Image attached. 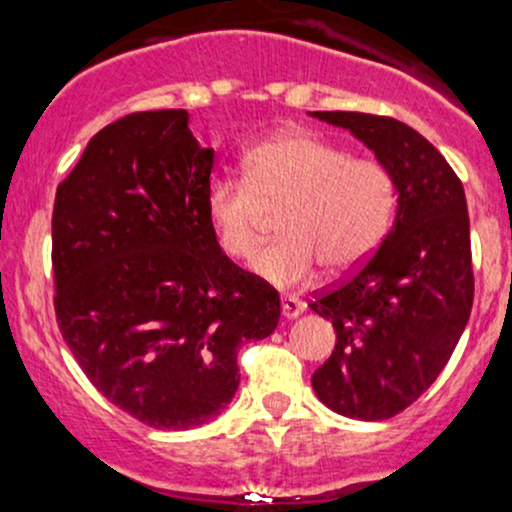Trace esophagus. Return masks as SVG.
I'll return each mask as SVG.
<instances>
[{
  "label": "esophagus",
  "instance_id": "34e87169",
  "mask_svg": "<svg viewBox=\"0 0 512 512\" xmlns=\"http://www.w3.org/2000/svg\"><path fill=\"white\" fill-rule=\"evenodd\" d=\"M282 313L286 318H296L303 313V303L294 296H282Z\"/></svg>",
  "mask_w": 512,
  "mask_h": 512
}]
</instances>
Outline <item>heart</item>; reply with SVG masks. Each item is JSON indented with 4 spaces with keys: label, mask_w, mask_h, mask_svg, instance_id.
Here are the masks:
<instances>
[{
    "label": "heart",
    "mask_w": 512,
    "mask_h": 512,
    "mask_svg": "<svg viewBox=\"0 0 512 512\" xmlns=\"http://www.w3.org/2000/svg\"><path fill=\"white\" fill-rule=\"evenodd\" d=\"M245 179H213L206 216L216 243L233 260L260 245L267 209L279 213L277 243L257 255L255 272L277 286L303 284L318 262L333 274L362 265L381 243L396 211V182L384 162L350 157L306 131H282L252 145Z\"/></svg>",
    "instance_id": "obj_1"
}]
</instances>
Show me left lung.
Listing matches in <instances>:
<instances>
[{
  "label": "left lung",
  "instance_id": "obj_1",
  "mask_svg": "<svg viewBox=\"0 0 512 512\" xmlns=\"http://www.w3.org/2000/svg\"><path fill=\"white\" fill-rule=\"evenodd\" d=\"M374 150L398 189L393 230L340 284L308 301L338 333L313 389L335 413L389 420L430 389L452 357L474 303L462 179L435 145L389 116L313 111Z\"/></svg>",
  "mask_w": 512,
  "mask_h": 512
}]
</instances>
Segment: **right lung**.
Listing matches in <instances>:
<instances>
[{"instance_id": "obj_1", "label": "right lung", "mask_w": 512, "mask_h": 512, "mask_svg": "<svg viewBox=\"0 0 512 512\" xmlns=\"http://www.w3.org/2000/svg\"><path fill=\"white\" fill-rule=\"evenodd\" d=\"M187 121L162 109L104 126L53 206L60 333L101 396L160 430L221 413L240 384V345L282 316L277 289L216 243L213 150Z\"/></svg>"}]
</instances>
